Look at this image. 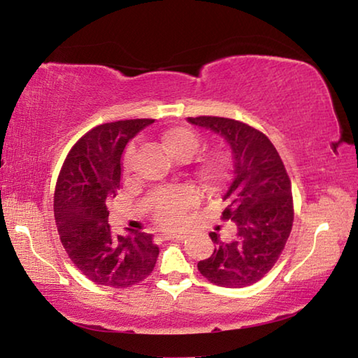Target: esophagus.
Masks as SVG:
<instances>
[{
  "label": "esophagus",
  "instance_id": "34e87169",
  "mask_svg": "<svg viewBox=\"0 0 358 358\" xmlns=\"http://www.w3.org/2000/svg\"><path fill=\"white\" fill-rule=\"evenodd\" d=\"M161 237L164 240H183L185 235H181V234H161Z\"/></svg>",
  "mask_w": 358,
  "mask_h": 358
}]
</instances>
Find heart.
I'll use <instances>...</instances> for the list:
<instances>
[{
  "instance_id": "1",
  "label": "heart",
  "mask_w": 358,
  "mask_h": 358,
  "mask_svg": "<svg viewBox=\"0 0 358 358\" xmlns=\"http://www.w3.org/2000/svg\"><path fill=\"white\" fill-rule=\"evenodd\" d=\"M162 148L178 161H187L197 153L201 147V137L189 128L177 126L166 129L159 136ZM134 156V147L126 151V162ZM226 175V159L221 153H211L202 157L196 166V177L205 187H216L221 185ZM196 201V194L191 189H177L164 192L157 197L155 205V221L162 227H180L185 221L187 208Z\"/></svg>"
}]
</instances>
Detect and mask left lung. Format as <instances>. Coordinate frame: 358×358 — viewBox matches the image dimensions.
Segmentation results:
<instances>
[{
  "label": "left lung",
  "mask_w": 358,
  "mask_h": 358,
  "mask_svg": "<svg viewBox=\"0 0 358 358\" xmlns=\"http://www.w3.org/2000/svg\"><path fill=\"white\" fill-rule=\"evenodd\" d=\"M187 121L222 136L232 150L221 217L232 221L237 230L230 241L211 232L216 248L197 268L216 286H251L273 268L292 230V186L286 167L270 138L250 124L221 117Z\"/></svg>",
  "instance_id": "obj_1"
}]
</instances>
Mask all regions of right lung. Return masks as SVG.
Returning <instances> with one entry per match:
<instances>
[{
	"mask_svg": "<svg viewBox=\"0 0 358 358\" xmlns=\"http://www.w3.org/2000/svg\"><path fill=\"white\" fill-rule=\"evenodd\" d=\"M151 123L137 118L96 126L71 148L58 175L53 211L59 240L78 271L101 286L124 289L143 281L159 254L151 234L115 235L107 210L121 187L126 145Z\"/></svg>",
	"mask_w": 358,
	"mask_h": 358,
	"instance_id": "obj_1",
	"label": "right lung"
}]
</instances>
